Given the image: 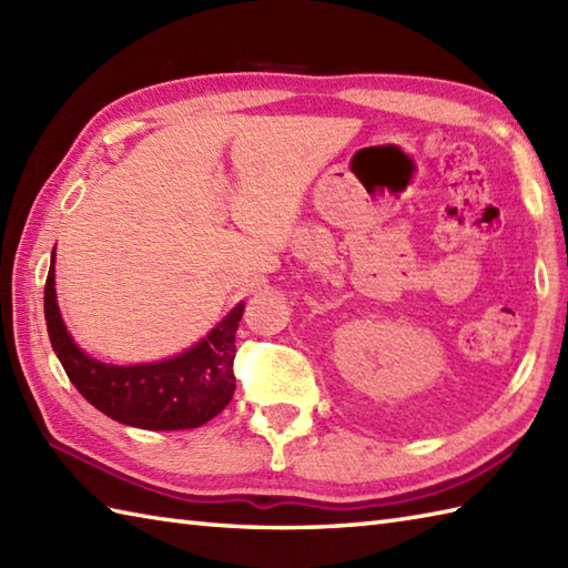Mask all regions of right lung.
Returning a JSON list of instances; mask_svg holds the SVG:
<instances>
[{"label":"right lung","instance_id":"obj_1","mask_svg":"<svg viewBox=\"0 0 568 568\" xmlns=\"http://www.w3.org/2000/svg\"><path fill=\"white\" fill-rule=\"evenodd\" d=\"M45 327L51 346L80 395L122 425L171 432L195 429L216 417L236 390V329L244 303H239L210 334L183 354L155 364L114 366L92 358L72 342L55 300V248L45 277Z\"/></svg>","mask_w":568,"mask_h":568}]
</instances>
